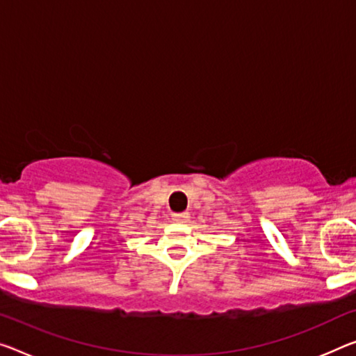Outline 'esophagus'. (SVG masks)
Instances as JSON below:
<instances>
[{
  "mask_svg": "<svg viewBox=\"0 0 356 356\" xmlns=\"http://www.w3.org/2000/svg\"><path fill=\"white\" fill-rule=\"evenodd\" d=\"M188 218H189V213H175V215L172 216V220L173 221H177V222H184V221H188Z\"/></svg>",
  "mask_w": 356,
  "mask_h": 356,
  "instance_id": "esophagus-1",
  "label": "esophagus"
}]
</instances>
